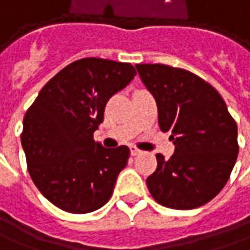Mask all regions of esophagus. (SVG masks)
<instances>
[{
  "label": "esophagus",
  "instance_id": "obj_1",
  "mask_svg": "<svg viewBox=\"0 0 250 250\" xmlns=\"http://www.w3.org/2000/svg\"><path fill=\"white\" fill-rule=\"evenodd\" d=\"M130 151H131V155H134V157H137V155H139L142 151L139 149H137V147H130Z\"/></svg>",
  "mask_w": 250,
  "mask_h": 250
}]
</instances>
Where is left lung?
Segmentation results:
<instances>
[{"instance_id": "obj_1", "label": "left lung", "mask_w": 250, "mask_h": 250, "mask_svg": "<svg viewBox=\"0 0 250 250\" xmlns=\"http://www.w3.org/2000/svg\"><path fill=\"white\" fill-rule=\"evenodd\" d=\"M158 107V123L170 131L174 154H157V169L146 179L161 206L192 210L208 203L228 183L238 155L237 123L214 86L186 69L137 64Z\"/></svg>"}]
</instances>
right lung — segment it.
I'll return each instance as SVG.
<instances>
[{
	"mask_svg": "<svg viewBox=\"0 0 250 250\" xmlns=\"http://www.w3.org/2000/svg\"><path fill=\"white\" fill-rule=\"evenodd\" d=\"M131 63L83 58L43 86L24 116L21 145L29 176L61 210L86 214L111 199L130 157L127 146L95 142L105 104L134 78Z\"/></svg>",
	"mask_w": 250,
	"mask_h": 250,
	"instance_id": "right-lung-1",
	"label": "right lung"
}]
</instances>
